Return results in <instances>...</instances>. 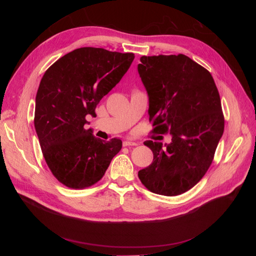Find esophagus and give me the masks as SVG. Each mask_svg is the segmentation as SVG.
I'll list each match as a JSON object with an SVG mask.
<instances>
[{
  "label": "esophagus",
  "mask_w": 256,
  "mask_h": 256,
  "mask_svg": "<svg viewBox=\"0 0 256 256\" xmlns=\"http://www.w3.org/2000/svg\"><path fill=\"white\" fill-rule=\"evenodd\" d=\"M122 145L124 146H136L138 145L136 142H132V141H124L122 142Z\"/></svg>",
  "instance_id": "obj_1"
}]
</instances>
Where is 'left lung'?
Returning <instances> with one entry per match:
<instances>
[{
	"instance_id": "8db88e82",
	"label": "left lung",
	"mask_w": 256,
	"mask_h": 256,
	"mask_svg": "<svg viewBox=\"0 0 256 256\" xmlns=\"http://www.w3.org/2000/svg\"><path fill=\"white\" fill-rule=\"evenodd\" d=\"M140 60L152 134H170L172 142L145 141L154 160L138 176L154 193L180 196L202 180L214 160L224 131L219 92L210 72L184 54Z\"/></svg>"
}]
</instances>
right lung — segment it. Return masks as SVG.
<instances>
[{
  "label": "right lung",
  "mask_w": 256,
  "mask_h": 256,
  "mask_svg": "<svg viewBox=\"0 0 256 256\" xmlns=\"http://www.w3.org/2000/svg\"><path fill=\"white\" fill-rule=\"evenodd\" d=\"M134 58V53L84 47L65 54L44 72L34 126L48 168L66 187L85 189L98 182L122 150L120 138L102 141L84 125Z\"/></svg>",
  "instance_id": "right-lung-1"
}]
</instances>
